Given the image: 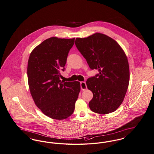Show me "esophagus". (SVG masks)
<instances>
[{"instance_id":"34e87169","label":"esophagus","mask_w":154,"mask_h":154,"mask_svg":"<svg viewBox=\"0 0 154 154\" xmlns=\"http://www.w3.org/2000/svg\"><path fill=\"white\" fill-rule=\"evenodd\" d=\"M81 89L83 91H85L87 89V86H86V84L85 82H81Z\"/></svg>"}]
</instances>
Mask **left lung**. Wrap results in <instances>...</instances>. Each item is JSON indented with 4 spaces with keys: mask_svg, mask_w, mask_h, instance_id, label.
Returning <instances> with one entry per match:
<instances>
[{
    "mask_svg": "<svg viewBox=\"0 0 154 154\" xmlns=\"http://www.w3.org/2000/svg\"><path fill=\"white\" fill-rule=\"evenodd\" d=\"M75 45L90 68L99 71L86 81L93 94L89 103L91 110L101 114L116 111L124 100L130 82L129 64L123 48L117 41L100 32L76 38Z\"/></svg>",
    "mask_w": 154,
    "mask_h": 154,
    "instance_id": "1",
    "label": "left lung"
}]
</instances>
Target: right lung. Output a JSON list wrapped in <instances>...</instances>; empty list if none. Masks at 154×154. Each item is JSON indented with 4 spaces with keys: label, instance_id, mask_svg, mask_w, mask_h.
Segmentation results:
<instances>
[{
    "label": "right lung",
    "instance_id": "obj_1",
    "mask_svg": "<svg viewBox=\"0 0 154 154\" xmlns=\"http://www.w3.org/2000/svg\"><path fill=\"white\" fill-rule=\"evenodd\" d=\"M74 42L75 38L51 37L37 45L29 58L28 83L32 99L53 119L63 120L72 115L81 91L80 82L60 79Z\"/></svg>",
    "mask_w": 154,
    "mask_h": 154
}]
</instances>
